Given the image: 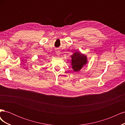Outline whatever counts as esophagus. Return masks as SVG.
I'll use <instances>...</instances> for the list:
<instances>
[{
    "label": "esophagus",
    "mask_w": 125,
    "mask_h": 125,
    "mask_svg": "<svg viewBox=\"0 0 125 125\" xmlns=\"http://www.w3.org/2000/svg\"><path fill=\"white\" fill-rule=\"evenodd\" d=\"M56 54L57 55H60V52H59V51H57L56 52Z\"/></svg>",
    "instance_id": "esophagus-1"
}]
</instances>
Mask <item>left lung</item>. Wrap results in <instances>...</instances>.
Masks as SVG:
<instances>
[{"instance_id":"left-lung-1","label":"left lung","mask_w":125,"mask_h":125,"mask_svg":"<svg viewBox=\"0 0 125 125\" xmlns=\"http://www.w3.org/2000/svg\"><path fill=\"white\" fill-rule=\"evenodd\" d=\"M71 57L72 68L75 72L80 71L88 62L86 56L82 54L80 52H74L73 54L71 56Z\"/></svg>"}]
</instances>
